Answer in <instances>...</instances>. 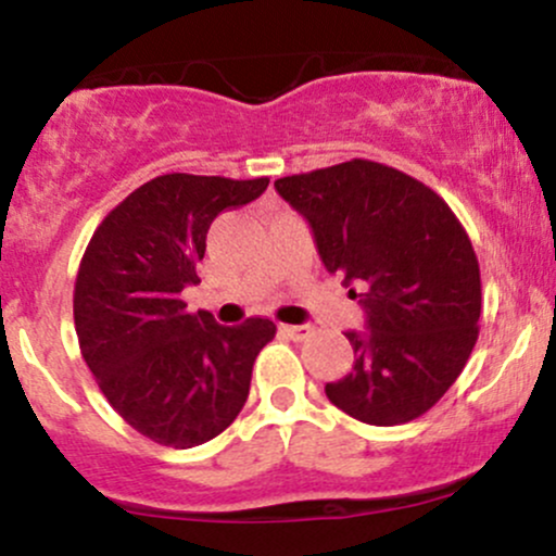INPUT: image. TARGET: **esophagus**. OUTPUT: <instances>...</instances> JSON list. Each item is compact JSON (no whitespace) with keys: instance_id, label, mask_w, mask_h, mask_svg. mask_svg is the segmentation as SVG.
Segmentation results:
<instances>
[{"instance_id":"1","label":"esophagus","mask_w":556,"mask_h":556,"mask_svg":"<svg viewBox=\"0 0 556 556\" xmlns=\"http://www.w3.org/2000/svg\"><path fill=\"white\" fill-rule=\"evenodd\" d=\"M282 331L292 340H308L314 334V327L311 324H282Z\"/></svg>"}]
</instances>
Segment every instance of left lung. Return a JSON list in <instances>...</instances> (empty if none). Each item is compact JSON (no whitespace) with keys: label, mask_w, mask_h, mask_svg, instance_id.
<instances>
[{"label":"left lung","mask_w":556,"mask_h":556,"mask_svg":"<svg viewBox=\"0 0 556 556\" xmlns=\"http://www.w3.org/2000/svg\"><path fill=\"white\" fill-rule=\"evenodd\" d=\"M277 193L308 219L324 266L344 277L368 331H348L355 366L327 397L371 426L431 410L478 340L481 271L468 232L429 185L353 159L279 177Z\"/></svg>","instance_id":"left-lung-1"}]
</instances>
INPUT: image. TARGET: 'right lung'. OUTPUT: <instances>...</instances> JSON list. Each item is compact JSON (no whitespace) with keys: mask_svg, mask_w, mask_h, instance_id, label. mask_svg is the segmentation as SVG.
<instances>
[{"mask_svg":"<svg viewBox=\"0 0 556 556\" xmlns=\"http://www.w3.org/2000/svg\"><path fill=\"white\" fill-rule=\"evenodd\" d=\"M269 177L229 180L172 172L132 190L96 227L75 279L80 353L104 397L151 442L190 450L238 418L253 361L277 327H222L188 314L206 232L225 208L264 193Z\"/></svg>","mask_w":556,"mask_h":556,"instance_id":"1","label":"right lung"}]
</instances>
